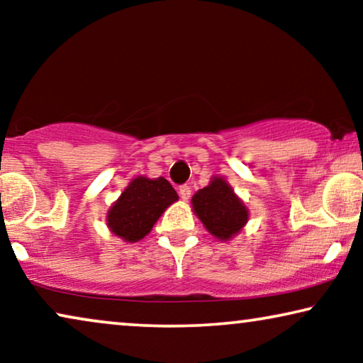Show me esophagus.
<instances>
[{
    "mask_svg": "<svg viewBox=\"0 0 363 363\" xmlns=\"http://www.w3.org/2000/svg\"><path fill=\"white\" fill-rule=\"evenodd\" d=\"M178 193H180V198L183 201H188V200H190V196H191V188L188 185H182L180 190H178Z\"/></svg>",
    "mask_w": 363,
    "mask_h": 363,
    "instance_id": "1",
    "label": "esophagus"
}]
</instances>
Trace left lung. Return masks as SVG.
<instances>
[{"mask_svg":"<svg viewBox=\"0 0 363 363\" xmlns=\"http://www.w3.org/2000/svg\"><path fill=\"white\" fill-rule=\"evenodd\" d=\"M191 205L206 230L221 241L231 240L247 223V208L221 177H213L210 185L198 190Z\"/></svg>","mask_w":363,"mask_h":363,"instance_id":"obj_1","label":"left lung"}]
</instances>
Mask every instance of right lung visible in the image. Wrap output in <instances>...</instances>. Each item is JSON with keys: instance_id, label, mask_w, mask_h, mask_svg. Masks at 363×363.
<instances>
[{"instance_id": "1", "label": "right lung", "mask_w": 363, "mask_h": 363, "mask_svg": "<svg viewBox=\"0 0 363 363\" xmlns=\"http://www.w3.org/2000/svg\"><path fill=\"white\" fill-rule=\"evenodd\" d=\"M177 200V191L163 177L133 178L107 213L108 230L127 242L140 241Z\"/></svg>"}]
</instances>
